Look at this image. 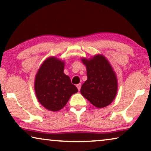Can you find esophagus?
Listing matches in <instances>:
<instances>
[{"label": "esophagus", "mask_w": 151, "mask_h": 151, "mask_svg": "<svg viewBox=\"0 0 151 151\" xmlns=\"http://www.w3.org/2000/svg\"><path fill=\"white\" fill-rule=\"evenodd\" d=\"M76 86H77L78 89L80 91V88H81V84H78L77 85H76Z\"/></svg>", "instance_id": "esophagus-1"}]
</instances>
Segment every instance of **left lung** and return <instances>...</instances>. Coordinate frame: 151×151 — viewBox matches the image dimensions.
<instances>
[{"label":"left lung","instance_id":"8db88e82","mask_svg":"<svg viewBox=\"0 0 151 151\" xmlns=\"http://www.w3.org/2000/svg\"><path fill=\"white\" fill-rule=\"evenodd\" d=\"M82 61L86 67L87 80L82 85L81 94L98 108L108 106L114 100L117 90L116 76L112 67L101 55Z\"/></svg>","mask_w":151,"mask_h":151}]
</instances>
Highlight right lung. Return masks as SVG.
I'll return each instance as SVG.
<instances>
[{"label": "right lung", "instance_id": "1", "mask_svg": "<svg viewBox=\"0 0 151 151\" xmlns=\"http://www.w3.org/2000/svg\"><path fill=\"white\" fill-rule=\"evenodd\" d=\"M64 63L54 57L46 60L35 80L37 98L45 108L58 111L65 106L70 97L78 91L69 76L64 73Z\"/></svg>", "mask_w": 151, "mask_h": 151}]
</instances>
